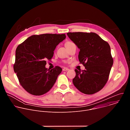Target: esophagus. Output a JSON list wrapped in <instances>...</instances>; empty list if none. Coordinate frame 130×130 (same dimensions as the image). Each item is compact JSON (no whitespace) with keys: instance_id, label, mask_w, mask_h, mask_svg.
I'll list each match as a JSON object with an SVG mask.
<instances>
[{"instance_id":"obj_1","label":"esophagus","mask_w":130,"mask_h":130,"mask_svg":"<svg viewBox=\"0 0 130 130\" xmlns=\"http://www.w3.org/2000/svg\"><path fill=\"white\" fill-rule=\"evenodd\" d=\"M69 70V68H63V71H67Z\"/></svg>"}]
</instances>
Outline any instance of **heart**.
Returning a JSON list of instances; mask_svg holds the SVG:
<instances>
[{
    "instance_id": "heart-1",
    "label": "heart",
    "mask_w": 130,
    "mask_h": 130,
    "mask_svg": "<svg viewBox=\"0 0 130 130\" xmlns=\"http://www.w3.org/2000/svg\"><path fill=\"white\" fill-rule=\"evenodd\" d=\"M72 43H73L71 42H70V41H67V42H66L65 43V46H66V45H70V44H72Z\"/></svg>"
}]
</instances>
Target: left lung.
Listing matches in <instances>:
<instances>
[{
  "label": "left lung",
  "mask_w": 130,
  "mask_h": 130,
  "mask_svg": "<svg viewBox=\"0 0 130 130\" xmlns=\"http://www.w3.org/2000/svg\"><path fill=\"white\" fill-rule=\"evenodd\" d=\"M69 38L80 49L78 55L83 70L75 69L73 85L82 93L94 94L106 84L113 59L108 43L95 33L68 32Z\"/></svg>",
  "instance_id": "1"
}]
</instances>
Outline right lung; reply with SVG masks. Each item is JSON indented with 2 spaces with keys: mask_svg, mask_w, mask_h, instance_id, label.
<instances>
[{
  "mask_svg": "<svg viewBox=\"0 0 130 130\" xmlns=\"http://www.w3.org/2000/svg\"><path fill=\"white\" fill-rule=\"evenodd\" d=\"M66 38L65 34L33 35L16 49L14 72L22 86L29 94L41 96L47 92L62 71L59 66L50 70L46 61L53 57L57 46Z\"/></svg>",
  "mask_w": 130,
  "mask_h": 130,
  "instance_id": "add662e5",
  "label": "right lung"
}]
</instances>
